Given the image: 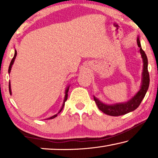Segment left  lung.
Returning <instances> with one entry per match:
<instances>
[{
	"instance_id": "obj_1",
	"label": "left lung",
	"mask_w": 158,
	"mask_h": 158,
	"mask_svg": "<svg viewBox=\"0 0 158 158\" xmlns=\"http://www.w3.org/2000/svg\"><path fill=\"white\" fill-rule=\"evenodd\" d=\"M137 42L138 47H139V52L142 55V59H143L144 63L143 72H142V83L141 88H140V90L138 91L137 94L131 100L127 101V103H117V104L114 105H106L105 103L101 102L96 97H94L95 102H96L98 109L104 114H108V115L113 116H122L135 110L140 105L142 99L144 98V97L145 96L146 93L148 90L149 85H150V75H149L148 69V57H147L145 52L142 49L139 37L137 38Z\"/></svg>"
}]
</instances>
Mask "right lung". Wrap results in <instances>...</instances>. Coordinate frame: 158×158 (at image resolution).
<instances>
[{
	"label": "right lung",
	"mask_w": 158,
	"mask_h": 158,
	"mask_svg": "<svg viewBox=\"0 0 158 158\" xmlns=\"http://www.w3.org/2000/svg\"><path fill=\"white\" fill-rule=\"evenodd\" d=\"M16 55H17V52H16V49H15V54H14V57H13V59L11 60V62H10V63L9 68H8V73H10V70H11L12 64H14V60H15V58H16ZM8 88H9V93H10V94L11 95V90H10V81H9V84H8ZM68 90H69V87H68V88H67L66 90H65V96H64V99L63 104H62V108H61V109L60 110V111L58 112V114H59L60 112L61 111L62 109H63V107H64V103H65V101H67V99H68ZM57 116V114H55V115L52 116V117H50V118H49V119H52V118H55L56 116ZM48 118H47V119H48Z\"/></svg>",
	"instance_id": "1"
}]
</instances>
